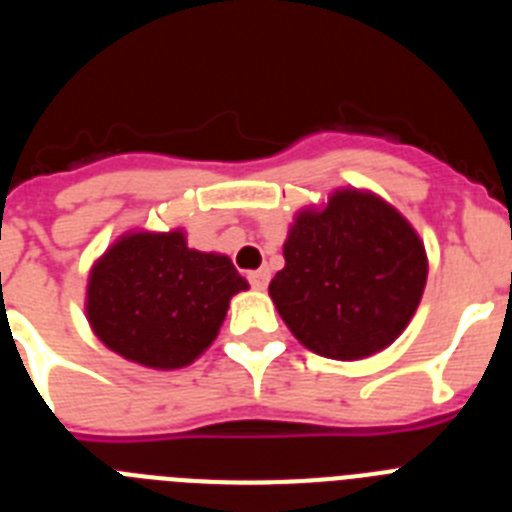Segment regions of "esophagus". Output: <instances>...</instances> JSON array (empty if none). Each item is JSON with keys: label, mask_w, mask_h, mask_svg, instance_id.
<instances>
[{"label": "esophagus", "mask_w": 512, "mask_h": 512, "mask_svg": "<svg viewBox=\"0 0 512 512\" xmlns=\"http://www.w3.org/2000/svg\"><path fill=\"white\" fill-rule=\"evenodd\" d=\"M269 269H256V271H251V274H248V284H251L253 289H264L266 284H269Z\"/></svg>", "instance_id": "34e87169"}]
</instances>
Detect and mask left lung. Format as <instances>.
<instances>
[{
  "label": "left lung",
  "instance_id": "8db88e82",
  "mask_svg": "<svg viewBox=\"0 0 512 512\" xmlns=\"http://www.w3.org/2000/svg\"><path fill=\"white\" fill-rule=\"evenodd\" d=\"M269 295L297 341L354 361L390 346L423 297L428 261L415 230L374 194H333L302 212L284 243Z\"/></svg>",
  "mask_w": 512,
  "mask_h": 512
}]
</instances>
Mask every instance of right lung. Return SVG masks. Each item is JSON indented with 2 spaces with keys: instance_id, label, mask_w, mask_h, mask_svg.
<instances>
[{
  "instance_id": "1",
  "label": "right lung",
  "mask_w": 512,
  "mask_h": 512,
  "mask_svg": "<svg viewBox=\"0 0 512 512\" xmlns=\"http://www.w3.org/2000/svg\"><path fill=\"white\" fill-rule=\"evenodd\" d=\"M246 279L228 256L187 248L184 235L133 233L92 269L87 315L107 348L153 369H179L215 341Z\"/></svg>"
}]
</instances>
